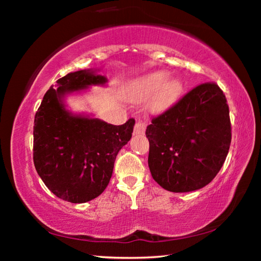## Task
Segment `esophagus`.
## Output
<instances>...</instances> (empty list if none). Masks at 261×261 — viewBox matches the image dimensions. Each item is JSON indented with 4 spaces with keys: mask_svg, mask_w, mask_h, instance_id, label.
<instances>
[{
    "mask_svg": "<svg viewBox=\"0 0 261 261\" xmlns=\"http://www.w3.org/2000/svg\"><path fill=\"white\" fill-rule=\"evenodd\" d=\"M145 130H146V125L143 122H137L135 125V135H144Z\"/></svg>",
    "mask_w": 261,
    "mask_h": 261,
    "instance_id": "esophagus-1",
    "label": "esophagus"
}]
</instances>
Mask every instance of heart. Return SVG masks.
<instances>
[{
  "instance_id": "obj_1",
  "label": "heart",
  "mask_w": 261,
  "mask_h": 261,
  "mask_svg": "<svg viewBox=\"0 0 261 261\" xmlns=\"http://www.w3.org/2000/svg\"><path fill=\"white\" fill-rule=\"evenodd\" d=\"M166 71H153L132 82L127 87L130 99L143 101L149 98L147 109L152 114H161L174 102L179 90V83L169 78Z\"/></svg>"
}]
</instances>
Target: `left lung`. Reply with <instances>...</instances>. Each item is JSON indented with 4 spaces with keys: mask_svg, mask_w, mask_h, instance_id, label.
Listing matches in <instances>:
<instances>
[{
    "mask_svg": "<svg viewBox=\"0 0 261 261\" xmlns=\"http://www.w3.org/2000/svg\"><path fill=\"white\" fill-rule=\"evenodd\" d=\"M148 167L167 191L190 192L212 182L231 143L227 99L214 83L198 85L146 129Z\"/></svg>",
    "mask_w": 261,
    "mask_h": 261,
    "instance_id": "obj_1",
    "label": "left lung"
}]
</instances>
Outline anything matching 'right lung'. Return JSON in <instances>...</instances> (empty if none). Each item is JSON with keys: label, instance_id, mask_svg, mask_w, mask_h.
<instances>
[{"label": "right lung", "instance_id": "add662e5", "mask_svg": "<svg viewBox=\"0 0 261 261\" xmlns=\"http://www.w3.org/2000/svg\"><path fill=\"white\" fill-rule=\"evenodd\" d=\"M98 69L79 70L60 78L46 92L34 117L33 161L46 187L61 199L83 204L105 191L120 149L134 132L135 120L113 125L93 114L68 109L69 95L91 86H107Z\"/></svg>", "mask_w": 261, "mask_h": 261}]
</instances>
